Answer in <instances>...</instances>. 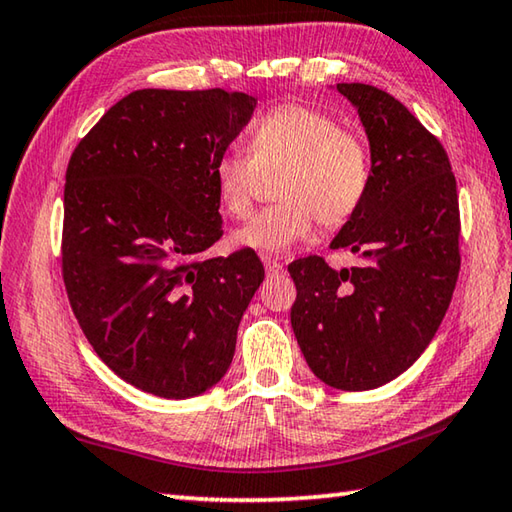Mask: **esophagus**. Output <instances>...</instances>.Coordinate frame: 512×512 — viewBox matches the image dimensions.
<instances>
[{
	"mask_svg": "<svg viewBox=\"0 0 512 512\" xmlns=\"http://www.w3.org/2000/svg\"><path fill=\"white\" fill-rule=\"evenodd\" d=\"M264 266H266V273L268 275H280L282 271H284V266H282V262L277 257H264Z\"/></svg>",
	"mask_w": 512,
	"mask_h": 512,
	"instance_id": "esophagus-1",
	"label": "esophagus"
}]
</instances>
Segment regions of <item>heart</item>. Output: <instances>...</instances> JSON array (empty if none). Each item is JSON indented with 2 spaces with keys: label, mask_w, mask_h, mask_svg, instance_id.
<instances>
[{
  "label": "heart",
  "mask_w": 512,
  "mask_h": 512,
  "mask_svg": "<svg viewBox=\"0 0 512 512\" xmlns=\"http://www.w3.org/2000/svg\"><path fill=\"white\" fill-rule=\"evenodd\" d=\"M282 169L275 196L282 203L257 212L235 232L237 246L282 253L316 230L339 228L359 210L370 187V155L357 135L325 112L300 103L268 110L250 133V153L228 149L212 178L219 203L232 219L253 207L262 173Z\"/></svg>",
  "instance_id": "heart-1"
}]
</instances>
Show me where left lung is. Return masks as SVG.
Listing matches in <instances>:
<instances>
[{
    "instance_id": "obj_1",
    "label": "left lung",
    "mask_w": 512,
    "mask_h": 512,
    "mask_svg": "<svg viewBox=\"0 0 512 512\" xmlns=\"http://www.w3.org/2000/svg\"><path fill=\"white\" fill-rule=\"evenodd\" d=\"M336 90L370 142L368 194L332 241L359 264L291 262V327L320 381L370 391L411 368L443 323L461 271V214L443 144L404 103L366 83Z\"/></svg>"
}]
</instances>
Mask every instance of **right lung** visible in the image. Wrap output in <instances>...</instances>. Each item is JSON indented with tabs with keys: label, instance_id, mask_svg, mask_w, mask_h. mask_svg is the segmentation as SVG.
<instances>
[{
	"label": "right lung",
	"instance_id": "right-lung-1",
	"mask_svg": "<svg viewBox=\"0 0 512 512\" xmlns=\"http://www.w3.org/2000/svg\"><path fill=\"white\" fill-rule=\"evenodd\" d=\"M244 92L135 90L76 144L65 173L63 280L85 339L140 391L185 400L228 372L264 280L221 239L212 167L253 117Z\"/></svg>",
	"mask_w": 512,
	"mask_h": 512
}]
</instances>
